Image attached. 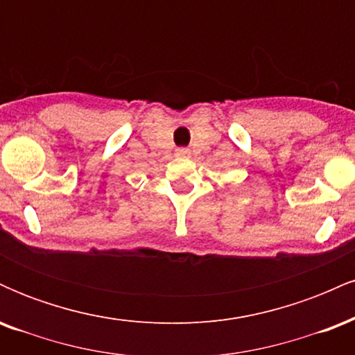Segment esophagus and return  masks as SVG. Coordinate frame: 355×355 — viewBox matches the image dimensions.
I'll use <instances>...</instances> for the list:
<instances>
[{"instance_id": "34e87169", "label": "esophagus", "mask_w": 355, "mask_h": 355, "mask_svg": "<svg viewBox=\"0 0 355 355\" xmlns=\"http://www.w3.org/2000/svg\"><path fill=\"white\" fill-rule=\"evenodd\" d=\"M177 155L178 157H190V150L189 148H178Z\"/></svg>"}]
</instances>
